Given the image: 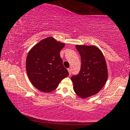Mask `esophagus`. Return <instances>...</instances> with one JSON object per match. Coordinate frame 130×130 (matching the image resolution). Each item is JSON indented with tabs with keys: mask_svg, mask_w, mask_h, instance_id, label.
<instances>
[{
	"mask_svg": "<svg viewBox=\"0 0 130 130\" xmlns=\"http://www.w3.org/2000/svg\"><path fill=\"white\" fill-rule=\"evenodd\" d=\"M68 73H69V75L70 76V75H71V69H70V68H68Z\"/></svg>",
	"mask_w": 130,
	"mask_h": 130,
	"instance_id": "34e87169",
	"label": "esophagus"
}]
</instances>
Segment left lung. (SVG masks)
Here are the masks:
<instances>
[{"mask_svg":"<svg viewBox=\"0 0 130 130\" xmlns=\"http://www.w3.org/2000/svg\"><path fill=\"white\" fill-rule=\"evenodd\" d=\"M81 58L79 74L71 77L75 93L86 98L98 93L108 79V68L104 57L95 46L76 45Z\"/></svg>","mask_w":130,"mask_h":130,"instance_id":"left-lung-1","label":"left lung"}]
</instances>
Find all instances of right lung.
<instances>
[{
	"label": "right lung",
	"mask_w": 130,
	"mask_h": 130,
	"mask_svg": "<svg viewBox=\"0 0 130 130\" xmlns=\"http://www.w3.org/2000/svg\"><path fill=\"white\" fill-rule=\"evenodd\" d=\"M65 43L53 37L40 41L30 50L26 59V71L31 83L43 92L57 89L62 79L68 76L60 56Z\"/></svg>",
	"instance_id": "1"
}]
</instances>
